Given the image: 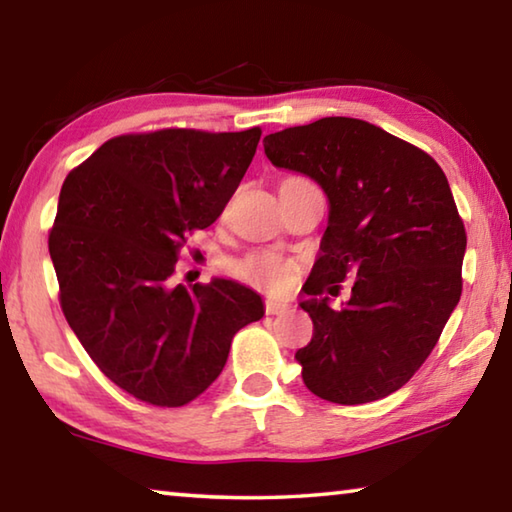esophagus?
Returning <instances> with one entry per match:
<instances>
[{"label":"esophagus","mask_w":512,"mask_h":512,"mask_svg":"<svg viewBox=\"0 0 512 512\" xmlns=\"http://www.w3.org/2000/svg\"><path fill=\"white\" fill-rule=\"evenodd\" d=\"M264 311H266L268 316L284 314V311H289V302H282V300H266V302H264Z\"/></svg>","instance_id":"obj_1"}]
</instances>
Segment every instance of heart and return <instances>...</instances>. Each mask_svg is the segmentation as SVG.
Listing matches in <instances>:
<instances>
[{
    "label": "heart",
    "mask_w": 512,
    "mask_h": 512,
    "mask_svg": "<svg viewBox=\"0 0 512 512\" xmlns=\"http://www.w3.org/2000/svg\"><path fill=\"white\" fill-rule=\"evenodd\" d=\"M298 262L277 250H253L230 262V273L250 287L268 293H282L291 287Z\"/></svg>",
    "instance_id": "1"
}]
</instances>
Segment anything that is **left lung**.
Instances as JSON below:
<instances>
[{
    "label": "left lung",
    "instance_id": "8db88e82",
    "mask_svg": "<svg viewBox=\"0 0 512 512\" xmlns=\"http://www.w3.org/2000/svg\"><path fill=\"white\" fill-rule=\"evenodd\" d=\"M275 167L314 178L329 198L320 257L300 302L314 336L296 352L302 381L334 404L402 388L436 348L461 300L465 225L438 162L379 126L323 117L264 137ZM348 274L353 296L329 308Z\"/></svg>",
    "mask_w": 512,
    "mask_h": 512
}]
</instances>
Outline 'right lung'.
Returning <instances> with one entry per match:
<instances>
[{
    "label": "right lung",
    "mask_w": 512,
    "mask_h": 512,
    "mask_svg": "<svg viewBox=\"0 0 512 512\" xmlns=\"http://www.w3.org/2000/svg\"><path fill=\"white\" fill-rule=\"evenodd\" d=\"M262 128H160L101 144L69 171L49 255L58 300L85 352L121 391L185 406L221 375L262 298L232 280L173 282L187 235L223 212Z\"/></svg>",
    "instance_id": "obj_1"
}]
</instances>
